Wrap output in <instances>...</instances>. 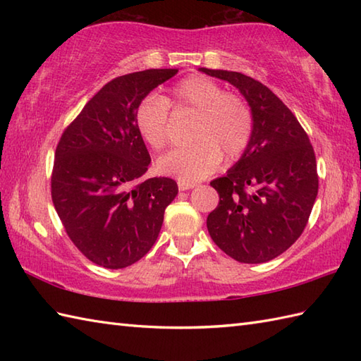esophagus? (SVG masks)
I'll return each instance as SVG.
<instances>
[{
	"instance_id": "obj_1",
	"label": "esophagus",
	"mask_w": 361,
	"mask_h": 361,
	"mask_svg": "<svg viewBox=\"0 0 361 361\" xmlns=\"http://www.w3.org/2000/svg\"><path fill=\"white\" fill-rule=\"evenodd\" d=\"M197 185L195 183H189V181H178V189L180 190H189V189H194Z\"/></svg>"
}]
</instances>
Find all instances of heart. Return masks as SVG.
Masks as SVG:
<instances>
[{
    "mask_svg": "<svg viewBox=\"0 0 361 361\" xmlns=\"http://www.w3.org/2000/svg\"><path fill=\"white\" fill-rule=\"evenodd\" d=\"M197 114L190 132L194 144L169 152L158 161L159 172L181 181H198L219 167L221 157L231 161L248 147L252 111L239 94L225 93L217 82L190 75L176 83L172 99L145 96L135 113L136 128L153 150H163L171 136V110Z\"/></svg>",
    "mask_w": 361,
    "mask_h": 361,
    "instance_id": "1",
    "label": "heart"
}]
</instances>
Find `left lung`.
I'll list each match as a JSON object with an SVG mask.
<instances>
[{
  "instance_id": "1",
  "label": "left lung",
  "mask_w": 361,
  "mask_h": 361,
  "mask_svg": "<svg viewBox=\"0 0 361 361\" xmlns=\"http://www.w3.org/2000/svg\"><path fill=\"white\" fill-rule=\"evenodd\" d=\"M200 71L234 85L252 111L248 147L226 175L211 181L220 202L206 226L229 257L268 262L307 225L318 195L315 152L295 114L270 88L242 73Z\"/></svg>"
}]
</instances>
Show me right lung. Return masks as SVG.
Segmentation results:
<instances>
[{"label": "right lung", "instance_id": "1", "mask_svg": "<svg viewBox=\"0 0 361 361\" xmlns=\"http://www.w3.org/2000/svg\"><path fill=\"white\" fill-rule=\"evenodd\" d=\"M176 73L145 70L113 79L57 144L54 208L68 237L96 265L118 270L147 255L178 194L172 178H142L150 155L135 122L142 99Z\"/></svg>", "mask_w": 361, "mask_h": 361}]
</instances>
